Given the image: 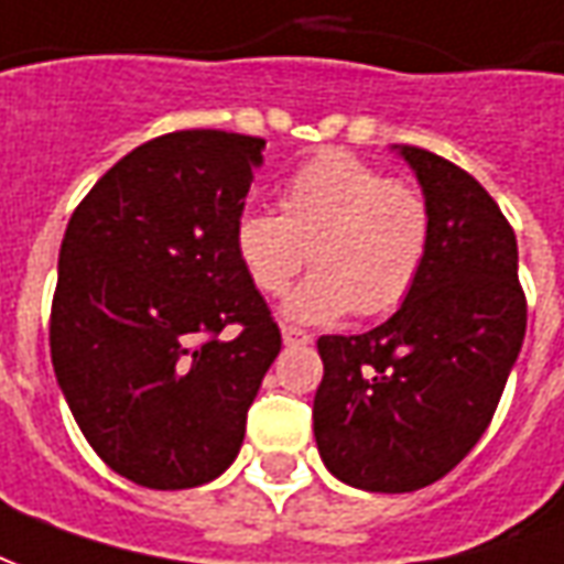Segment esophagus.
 <instances>
[{
    "mask_svg": "<svg viewBox=\"0 0 564 564\" xmlns=\"http://www.w3.org/2000/svg\"><path fill=\"white\" fill-rule=\"evenodd\" d=\"M282 340L289 347H301V344H313V334L304 328H294V325H282Z\"/></svg>",
    "mask_w": 564,
    "mask_h": 564,
    "instance_id": "obj_1",
    "label": "esophagus"
}]
</instances>
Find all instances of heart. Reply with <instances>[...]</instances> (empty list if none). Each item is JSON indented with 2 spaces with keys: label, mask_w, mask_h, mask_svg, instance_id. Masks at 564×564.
I'll return each instance as SVG.
<instances>
[{
  "label": "heart",
  "mask_w": 564,
  "mask_h": 564,
  "mask_svg": "<svg viewBox=\"0 0 564 564\" xmlns=\"http://www.w3.org/2000/svg\"><path fill=\"white\" fill-rule=\"evenodd\" d=\"M279 212L248 208L232 248L251 285L285 294L301 267H316L289 297V316L332 322L383 316L405 301L430 251V208L417 186L393 181L349 153H325L294 171Z\"/></svg>",
  "instance_id": "obj_1"
}]
</instances>
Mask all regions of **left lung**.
Masks as SVG:
<instances>
[{"instance_id": "1", "label": "left lung", "mask_w": 564, "mask_h": 564, "mask_svg": "<svg viewBox=\"0 0 564 564\" xmlns=\"http://www.w3.org/2000/svg\"><path fill=\"white\" fill-rule=\"evenodd\" d=\"M430 208V251L390 319L322 334L313 433L325 467L365 491L438 482L482 438L525 340L510 220L473 174L399 147Z\"/></svg>"}]
</instances>
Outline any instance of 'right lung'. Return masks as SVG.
<instances>
[{"label":"right lung","mask_w":564,"mask_h":564,"mask_svg":"<svg viewBox=\"0 0 564 564\" xmlns=\"http://www.w3.org/2000/svg\"><path fill=\"white\" fill-rule=\"evenodd\" d=\"M263 147L215 128L153 138L88 189L64 232L54 375L97 457L143 488H196L230 467L282 349L232 248Z\"/></svg>","instance_id":"obj_1"}]
</instances>
